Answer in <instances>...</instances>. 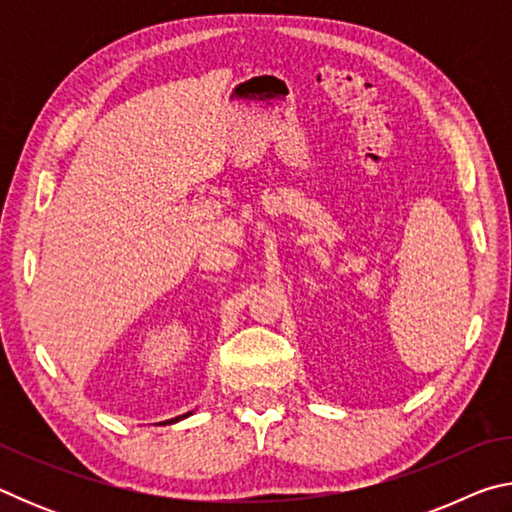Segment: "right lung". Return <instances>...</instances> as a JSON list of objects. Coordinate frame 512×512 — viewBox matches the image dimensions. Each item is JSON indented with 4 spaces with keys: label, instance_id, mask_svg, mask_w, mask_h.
I'll return each mask as SVG.
<instances>
[{
    "label": "right lung",
    "instance_id": "add662e5",
    "mask_svg": "<svg viewBox=\"0 0 512 512\" xmlns=\"http://www.w3.org/2000/svg\"><path fill=\"white\" fill-rule=\"evenodd\" d=\"M187 415H192V413H185V415H180V418H173L171 422H178V420H183V418H187Z\"/></svg>",
    "mask_w": 512,
    "mask_h": 512
}]
</instances>
